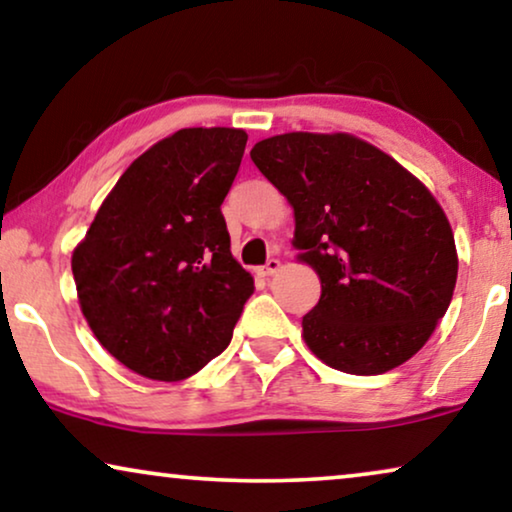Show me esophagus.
<instances>
[{
	"label": "esophagus",
	"mask_w": 512,
	"mask_h": 512,
	"mask_svg": "<svg viewBox=\"0 0 512 512\" xmlns=\"http://www.w3.org/2000/svg\"><path fill=\"white\" fill-rule=\"evenodd\" d=\"M279 268H282V261H279V258H268V263H265L263 268H258V275L272 277L275 272H279Z\"/></svg>",
	"instance_id": "obj_1"
}]
</instances>
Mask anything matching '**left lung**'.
I'll return each mask as SVG.
<instances>
[{
	"instance_id": "obj_1",
	"label": "left lung",
	"mask_w": 512,
	"mask_h": 512,
	"mask_svg": "<svg viewBox=\"0 0 512 512\" xmlns=\"http://www.w3.org/2000/svg\"><path fill=\"white\" fill-rule=\"evenodd\" d=\"M251 160L293 207L298 261L319 275L303 317L310 352L349 375H382L426 345L450 307L459 256L433 193L347 132H284Z\"/></svg>"
}]
</instances>
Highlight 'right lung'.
<instances>
[{
	"instance_id": "obj_1",
	"label": "right lung",
	"mask_w": 512,
	"mask_h": 512,
	"mask_svg": "<svg viewBox=\"0 0 512 512\" xmlns=\"http://www.w3.org/2000/svg\"><path fill=\"white\" fill-rule=\"evenodd\" d=\"M247 132L184 128L121 174L72 251L100 345L132 373L186 380L219 356L254 293L221 214Z\"/></svg>"
}]
</instances>
